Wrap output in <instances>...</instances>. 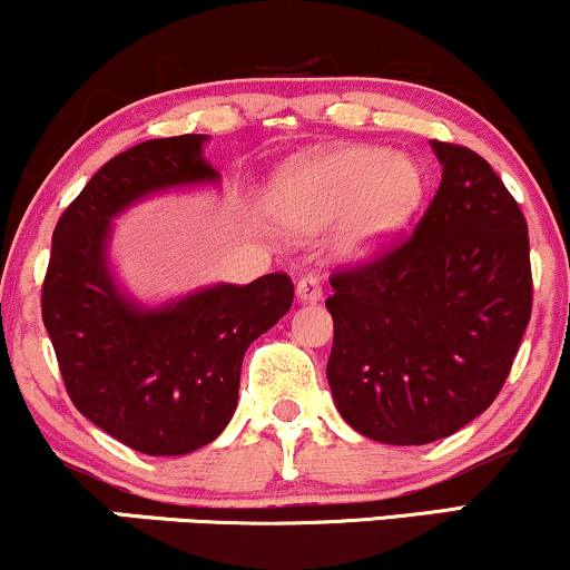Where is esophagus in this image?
<instances>
[{
	"mask_svg": "<svg viewBox=\"0 0 570 570\" xmlns=\"http://www.w3.org/2000/svg\"><path fill=\"white\" fill-rule=\"evenodd\" d=\"M322 281H318L316 273H307L297 281V299L299 303H318L322 299Z\"/></svg>",
	"mask_w": 570,
	"mask_h": 570,
	"instance_id": "34e87169",
	"label": "esophagus"
}]
</instances>
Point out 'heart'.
<instances>
[{"mask_svg":"<svg viewBox=\"0 0 570 570\" xmlns=\"http://www.w3.org/2000/svg\"><path fill=\"white\" fill-rule=\"evenodd\" d=\"M426 193L421 166L391 149L351 144L299 155L271 185V217L307 233L343 217L335 248L345 259L377 254L410 225Z\"/></svg>","mask_w":570,"mask_h":570,"instance_id":"obj_1","label":"heart"}]
</instances>
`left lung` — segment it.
Here are the masks:
<instances>
[{
    "instance_id": "1",
    "label": "left lung",
    "mask_w": 570,
    "mask_h": 570,
    "mask_svg": "<svg viewBox=\"0 0 570 570\" xmlns=\"http://www.w3.org/2000/svg\"><path fill=\"white\" fill-rule=\"evenodd\" d=\"M442 181L417 227L332 273L330 377L351 429L385 444L455 434L499 396L531 322L528 225L490 163L431 141Z\"/></svg>"
}]
</instances>
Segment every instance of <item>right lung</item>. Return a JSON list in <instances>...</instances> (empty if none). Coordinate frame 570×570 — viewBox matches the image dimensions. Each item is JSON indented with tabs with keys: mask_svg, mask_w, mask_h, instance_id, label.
<instances>
[{
	"mask_svg": "<svg viewBox=\"0 0 570 570\" xmlns=\"http://www.w3.org/2000/svg\"><path fill=\"white\" fill-rule=\"evenodd\" d=\"M206 139H149L104 163L58 219L42 284V322L75 407L147 455L217 440L238 404L246 348L294 299L292 278L267 273L147 307L109 271L117 214L160 189L219 181L203 158Z\"/></svg>",
	"mask_w": 570,
	"mask_h": 570,
	"instance_id": "obj_1",
	"label": "right lung"
}]
</instances>
